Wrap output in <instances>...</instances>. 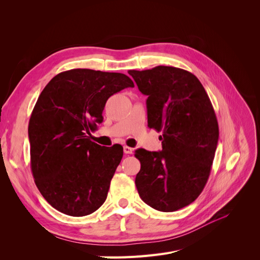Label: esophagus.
Here are the masks:
<instances>
[{"label":"esophagus","instance_id":"1","mask_svg":"<svg viewBox=\"0 0 260 260\" xmlns=\"http://www.w3.org/2000/svg\"><path fill=\"white\" fill-rule=\"evenodd\" d=\"M123 152H124V154H126V155H129L133 153V148L129 146H124L123 147Z\"/></svg>","mask_w":260,"mask_h":260}]
</instances>
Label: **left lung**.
Returning <instances> with one entry per match:
<instances>
[{
    "label": "left lung",
    "instance_id": "left-lung-1",
    "mask_svg": "<svg viewBox=\"0 0 260 260\" xmlns=\"http://www.w3.org/2000/svg\"><path fill=\"white\" fill-rule=\"evenodd\" d=\"M128 74L147 95V126L162 132V151L135 153L141 163L136 186L149 207L175 212L195 201L209 179L219 137L213 105L197 77L181 68Z\"/></svg>",
    "mask_w": 260,
    "mask_h": 260
}]
</instances>
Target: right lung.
I'll return each instance as SVG.
<instances>
[{
    "label": "right lung",
    "mask_w": 260,
    "mask_h": 260,
    "mask_svg": "<svg viewBox=\"0 0 260 260\" xmlns=\"http://www.w3.org/2000/svg\"><path fill=\"white\" fill-rule=\"evenodd\" d=\"M126 87L134 83L124 74L77 68L53 77L39 95L28 124L30 167L40 193L59 212L82 217L104 203L123 147L89 136L107 99Z\"/></svg>",
    "instance_id": "right-lung-1"
}]
</instances>
